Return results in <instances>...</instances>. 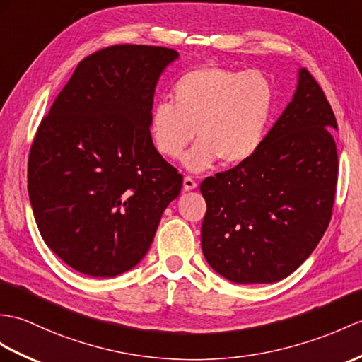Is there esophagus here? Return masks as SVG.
Listing matches in <instances>:
<instances>
[{
  "mask_svg": "<svg viewBox=\"0 0 362 362\" xmlns=\"http://www.w3.org/2000/svg\"><path fill=\"white\" fill-rule=\"evenodd\" d=\"M194 188H197V182L192 179V177H189V175H187V177L183 179V189L185 191H191V189H194Z\"/></svg>",
  "mask_w": 362,
  "mask_h": 362,
  "instance_id": "1",
  "label": "esophagus"
}]
</instances>
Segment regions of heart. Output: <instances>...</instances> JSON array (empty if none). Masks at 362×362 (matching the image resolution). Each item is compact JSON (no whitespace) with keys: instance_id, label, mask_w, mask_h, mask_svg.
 <instances>
[{"instance_id":"obj_1","label":"heart","mask_w":362,"mask_h":362,"mask_svg":"<svg viewBox=\"0 0 362 362\" xmlns=\"http://www.w3.org/2000/svg\"><path fill=\"white\" fill-rule=\"evenodd\" d=\"M272 112L273 88L264 74L202 66L174 83L171 102L153 106L149 134L158 153L177 158L196 129L199 141L183 165L200 173L219 158L225 165L248 160L264 140Z\"/></svg>"}]
</instances>
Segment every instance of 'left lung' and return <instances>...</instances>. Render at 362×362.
<instances>
[{
  "label": "left lung",
  "instance_id": "obj_1",
  "mask_svg": "<svg viewBox=\"0 0 362 362\" xmlns=\"http://www.w3.org/2000/svg\"><path fill=\"white\" fill-rule=\"evenodd\" d=\"M256 153L200 183L206 202L202 251L236 284L291 274L324 236L338 180V129L324 90L307 69Z\"/></svg>",
  "mask_w": 362,
  "mask_h": 362
}]
</instances>
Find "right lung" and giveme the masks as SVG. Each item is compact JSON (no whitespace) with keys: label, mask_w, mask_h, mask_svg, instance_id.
I'll list each match as a JSON object with an SVG mask.
<instances>
[{"label":"right lung","mask_w":362,"mask_h":362,"mask_svg":"<svg viewBox=\"0 0 362 362\" xmlns=\"http://www.w3.org/2000/svg\"><path fill=\"white\" fill-rule=\"evenodd\" d=\"M173 49L117 45L83 58L41 120L28 191L41 238L64 264L92 277L136 267L182 174L149 134L156 85Z\"/></svg>","instance_id":"add662e5"}]
</instances>
